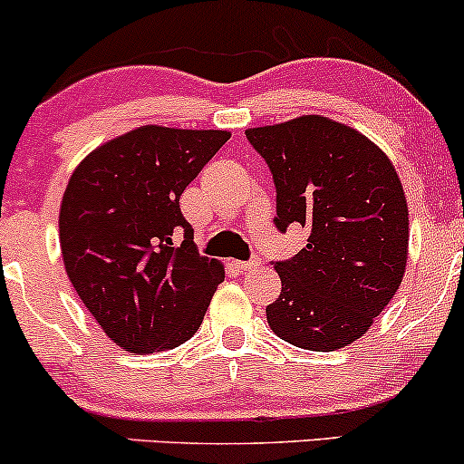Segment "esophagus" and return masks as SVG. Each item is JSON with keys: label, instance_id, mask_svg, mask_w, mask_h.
Wrapping results in <instances>:
<instances>
[{"label": "esophagus", "instance_id": "34e87169", "mask_svg": "<svg viewBox=\"0 0 464 464\" xmlns=\"http://www.w3.org/2000/svg\"><path fill=\"white\" fill-rule=\"evenodd\" d=\"M261 261H259V256H253V259H248V261H237V270H242V272H246V270H253V267H256L259 266Z\"/></svg>", "mask_w": 464, "mask_h": 464}]
</instances>
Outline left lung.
Listing matches in <instances>:
<instances>
[{
  "mask_svg": "<svg viewBox=\"0 0 464 464\" xmlns=\"http://www.w3.org/2000/svg\"><path fill=\"white\" fill-rule=\"evenodd\" d=\"M276 188L275 227L300 225L306 246L272 261L281 295L267 324L295 348L331 353L356 342L398 292L409 208L393 164L350 127L300 116L246 131Z\"/></svg>",
  "mask_w": 464,
  "mask_h": 464,
  "instance_id": "left-lung-1",
  "label": "left lung"
}]
</instances>
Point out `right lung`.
Returning a JSON list of instances; mask_svg holds the SVG:
<instances>
[{
    "label": "right lung",
    "instance_id": "1",
    "mask_svg": "<svg viewBox=\"0 0 464 464\" xmlns=\"http://www.w3.org/2000/svg\"><path fill=\"white\" fill-rule=\"evenodd\" d=\"M228 138L147 125L105 142L72 172L60 208L66 275L127 353L188 342L225 281V267L197 253L179 198Z\"/></svg>",
    "mask_w": 464,
    "mask_h": 464
}]
</instances>
